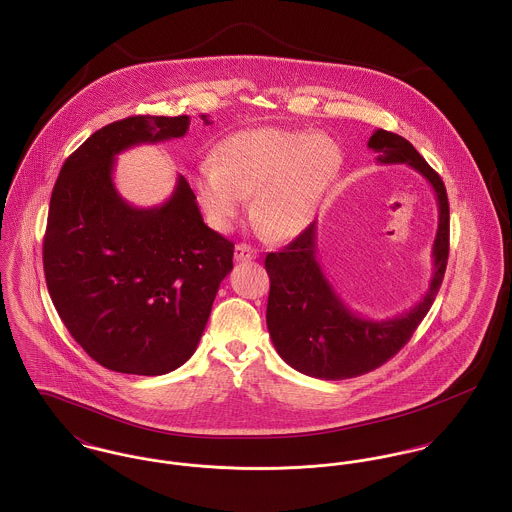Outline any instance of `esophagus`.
I'll list each match as a JSON object with an SVG mask.
<instances>
[{
  "label": "esophagus",
  "instance_id": "34e87169",
  "mask_svg": "<svg viewBox=\"0 0 512 512\" xmlns=\"http://www.w3.org/2000/svg\"><path fill=\"white\" fill-rule=\"evenodd\" d=\"M257 259V251L245 243H237L235 245V261L237 263H245V261H253Z\"/></svg>",
  "mask_w": 512,
  "mask_h": 512
}]
</instances>
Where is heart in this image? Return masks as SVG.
<instances>
[{
    "label": "heart",
    "instance_id": "1",
    "mask_svg": "<svg viewBox=\"0 0 512 512\" xmlns=\"http://www.w3.org/2000/svg\"><path fill=\"white\" fill-rule=\"evenodd\" d=\"M340 145L326 133L261 127L226 137L216 165L194 176L198 200L222 231L235 226L245 198L251 216L275 239H292L308 228L341 171Z\"/></svg>",
    "mask_w": 512,
    "mask_h": 512
}]
</instances>
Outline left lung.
Returning <instances> with one entry per match:
<instances>
[{
	"instance_id": "8db88e82",
	"label": "left lung",
	"mask_w": 512,
	"mask_h": 512,
	"mask_svg": "<svg viewBox=\"0 0 512 512\" xmlns=\"http://www.w3.org/2000/svg\"><path fill=\"white\" fill-rule=\"evenodd\" d=\"M367 147L377 153L379 165H408L434 188L438 202L434 273L418 304L393 318L373 320L353 312L324 275L316 259V222L279 253H269L267 328L273 345L292 369L324 381L365 375L398 353L428 314L448 265L450 204L440 174L397 133L377 129Z\"/></svg>"
}]
</instances>
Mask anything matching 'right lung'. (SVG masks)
Returning <instances> with one entry per match:
<instances>
[{"label": "right lung", "instance_id": "right-lung-1", "mask_svg": "<svg viewBox=\"0 0 512 512\" xmlns=\"http://www.w3.org/2000/svg\"><path fill=\"white\" fill-rule=\"evenodd\" d=\"M188 125V115L114 121L64 161L53 188L43 241L49 294L72 338L117 373L155 377L186 363L233 269V243L204 224L182 174L153 208L131 206L115 188L119 153L184 137Z\"/></svg>", "mask_w": 512, "mask_h": 512}]
</instances>
